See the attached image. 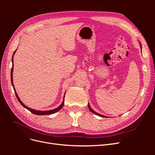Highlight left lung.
<instances>
[{"instance_id":"8db88e82","label":"left lung","mask_w":155,"mask_h":155,"mask_svg":"<svg viewBox=\"0 0 155 155\" xmlns=\"http://www.w3.org/2000/svg\"><path fill=\"white\" fill-rule=\"evenodd\" d=\"M140 46H141V45H140ZM141 47H142V46H141ZM88 109H89V110H90L92 112V113L95 114H96V115H97V116H101V117H106V116H104V115H101V114H100L97 113L96 112H95L94 110H92V108L90 107V105H89V104H88Z\"/></svg>"}]
</instances>
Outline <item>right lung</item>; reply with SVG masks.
<instances>
[{
    "instance_id": "obj_1",
    "label": "right lung",
    "mask_w": 155,
    "mask_h": 155,
    "mask_svg": "<svg viewBox=\"0 0 155 155\" xmlns=\"http://www.w3.org/2000/svg\"><path fill=\"white\" fill-rule=\"evenodd\" d=\"M16 50L14 51L13 52V57H12V63H13V66H12V70H11V81H12V86L13 87V89H14V91H15V95H16V97L17 98L18 101H19L20 104L22 105V107H24L25 108H26V109H28V110H30L31 112H32L33 114H36V115H48V114H54L55 113V112L59 111L60 109H62V107H63L64 105V98H63V101L62 102V104H61V105H59L58 108H56V109H54L53 110H46V111H41V110H34V109H30V108L28 107L27 106H26L21 101V100L19 99V97H18L17 94L15 92V88H14V86H13V55L14 54H15Z\"/></svg>"
}]
</instances>
